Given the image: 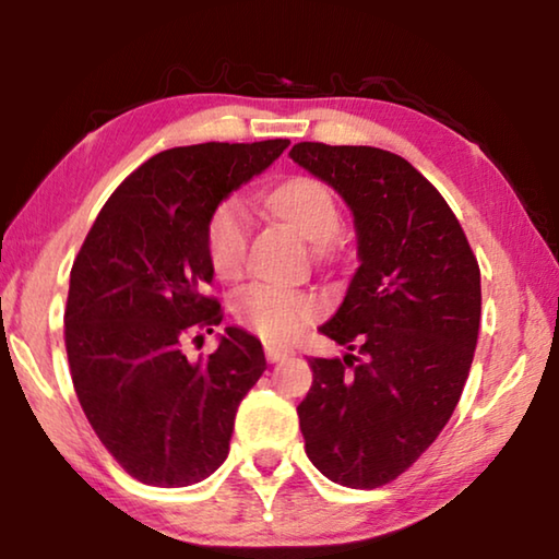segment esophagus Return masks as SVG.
I'll return each instance as SVG.
<instances>
[{
	"mask_svg": "<svg viewBox=\"0 0 559 559\" xmlns=\"http://www.w3.org/2000/svg\"><path fill=\"white\" fill-rule=\"evenodd\" d=\"M263 349H266V357L271 359V362H281V359H286L290 355V349H283L273 343H266L263 345Z\"/></svg>",
	"mask_w": 559,
	"mask_h": 559,
	"instance_id": "obj_1",
	"label": "esophagus"
}]
</instances>
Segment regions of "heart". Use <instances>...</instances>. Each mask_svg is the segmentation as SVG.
Returning <instances> with one entry per match:
<instances>
[{
  "instance_id": "b5f03b06",
  "label": "heart",
  "mask_w": 559,
  "mask_h": 559,
  "mask_svg": "<svg viewBox=\"0 0 559 559\" xmlns=\"http://www.w3.org/2000/svg\"><path fill=\"white\" fill-rule=\"evenodd\" d=\"M269 206L313 243H328L340 231L335 197L313 177L283 182L271 192ZM246 243H249V219L243 204L236 200L222 202L206 224V257L216 276H234L241 269ZM320 308L323 302L313 293L266 286V283L246 286L234 298V310L241 323L271 343H288L310 318L320 313Z\"/></svg>"
}]
</instances>
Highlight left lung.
Wrapping results in <instances>:
<instances>
[{
  "label": "left lung",
  "mask_w": 559,
  "mask_h": 559,
  "mask_svg": "<svg viewBox=\"0 0 559 559\" xmlns=\"http://www.w3.org/2000/svg\"><path fill=\"white\" fill-rule=\"evenodd\" d=\"M290 157L349 206L359 261L318 328L347 353L308 359L306 453L333 484L377 488L409 468L456 409L480 325L478 261L443 197L404 157L323 143L293 145Z\"/></svg>",
  "instance_id": "left-lung-1"
}]
</instances>
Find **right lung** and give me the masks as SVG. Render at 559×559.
<instances>
[{"label":"right lung","mask_w":559,"mask_h":559,"mask_svg":"<svg viewBox=\"0 0 559 559\" xmlns=\"http://www.w3.org/2000/svg\"><path fill=\"white\" fill-rule=\"evenodd\" d=\"M288 140L165 150L103 206L71 269L66 353L93 431L132 478L200 484L229 456L236 409L266 370L261 340L229 325L212 355L182 340L222 323L204 296L206 224Z\"/></svg>","instance_id":"1"}]
</instances>
